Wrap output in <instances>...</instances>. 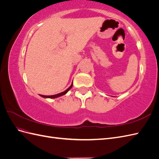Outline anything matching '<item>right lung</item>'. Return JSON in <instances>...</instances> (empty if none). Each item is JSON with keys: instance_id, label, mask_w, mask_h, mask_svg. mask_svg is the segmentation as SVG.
<instances>
[{"instance_id": "right-lung-1", "label": "right lung", "mask_w": 159, "mask_h": 159, "mask_svg": "<svg viewBox=\"0 0 159 159\" xmlns=\"http://www.w3.org/2000/svg\"><path fill=\"white\" fill-rule=\"evenodd\" d=\"M72 85H73V84H71V85H70V88H68V89H67L66 91H64V92H61V93H58V94H56V95H41V96L42 97H43V98H57V97H60V96H61V95H65L67 92H68V91L71 88V87H72Z\"/></svg>"}]
</instances>
